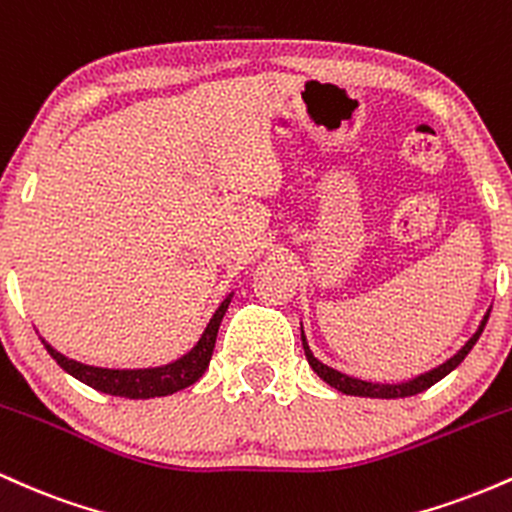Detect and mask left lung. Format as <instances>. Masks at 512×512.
<instances>
[{"label": "left lung", "mask_w": 512, "mask_h": 512, "mask_svg": "<svg viewBox=\"0 0 512 512\" xmlns=\"http://www.w3.org/2000/svg\"><path fill=\"white\" fill-rule=\"evenodd\" d=\"M486 320H489V313H486L484 320H481V327L474 334L472 339H469L467 344L462 346L460 354H455L450 358V361H445L443 366H438L436 370H431V373L426 375H419L416 380H411V383H402V385H378V383H366V380H356V378H349V375L339 373V370H334L330 366H325V363H320L317 358L313 356V351L308 349V344H305V337L301 334L303 339V349H305V358H308L310 368L315 370L317 375H320L322 380H325L327 385H332L334 390L344 392V395H356V397H380V399H397V397H411V395H419V392L428 390L431 385H436L440 378H445V375L450 373V370H455L460 363L464 361V356L472 351V346L477 344L479 334L484 332L486 327Z\"/></svg>", "instance_id": "1"}]
</instances>
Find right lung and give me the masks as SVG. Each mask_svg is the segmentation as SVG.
I'll list each match as a JSON object with an SVG mask.
<instances>
[{
  "label": "right lung",
  "mask_w": 512,
  "mask_h": 512,
  "mask_svg": "<svg viewBox=\"0 0 512 512\" xmlns=\"http://www.w3.org/2000/svg\"><path fill=\"white\" fill-rule=\"evenodd\" d=\"M228 303H231V296L226 298L219 305L214 317L209 320L207 330H204L202 339H199L195 349L190 354L178 358L175 363H168V366L161 368H144V370H113V368H96L86 366V363L72 361V358L62 356L60 351H55L52 346L45 342V349L48 354L55 358L60 366L67 370L69 375H74L76 380L86 383L93 390L105 392V395L115 397H127V399H151V397H166L173 395V392L185 390L192 383H197L202 378L204 370L209 368L211 354H214L216 334H219L221 320L226 315Z\"/></svg>",
  "instance_id": "right-lung-1"
}]
</instances>
